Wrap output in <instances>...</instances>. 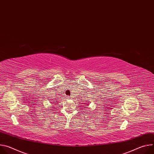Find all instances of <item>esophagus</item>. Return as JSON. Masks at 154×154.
Wrapping results in <instances>:
<instances>
[{
	"instance_id": "esophagus-1",
	"label": "esophagus",
	"mask_w": 154,
	"mask_h": 154,
	"mask_svg": "<svg viewBox=\"0 0 154 154\" xmlns=\"http://www.w3.org/2000/svg\"><path fill=\"white\" fill-rule=\"evenodd\" d=\"M67 99H71V97H69V96H68V97H67Z\"/></svg>"
}]
</instances>
